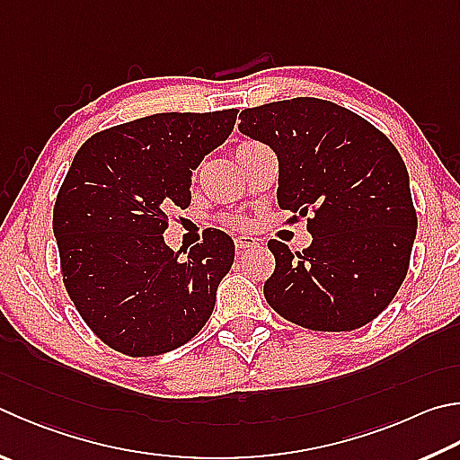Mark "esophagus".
<instances>
[{"instance_id":"obj_1","label":"esophagus","mask_w":460,"mask_h":460,"mask_svg":"<svg viewBox=\"0 0 460 460\" xmlns=\"http://www.w3.org/2000/svg\"><path fill=\"white\" fill-rule=\"evenodd\" d=\"M257 245V239L252 235H239L235 237V247L237 249H245V247H253Z\"/></svg>"}]
</instances>
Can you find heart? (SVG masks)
I'll list each match as a JSON object with an SVG mask.
<instances>
[{"mask_svg": "<svg viewBox=\"0 0 460 460\" xmlns=\"http://www.w3.org/2000/svg\"><path fill=\"white\" fill-rule=\"evenodd\" d=\"M259 146H265V145L257 143V140H245V143H241V145L237 146V158H243L245 155H249V153H252V150H255V148H259ZM231 223H233V225H245L243 219H231Z\"/></svg>", "mask_w": 460, "mask_h": 460, "instance_id": "heart-1", "label": "heart"}]
</instances>
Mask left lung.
Listing matches in <instances>:
<instances>
[{"label": "left lung", "mask_w": 460, "mask_h": 460, "mask_svg": "<svg viewBox=\"0 0 460 460\" xmlns=\"http://www.w3.org/2000/svg\"><path fill=\"white\" fill-rule=\"evenodd\" d=\"M243 135L279 161L278 201L307 219L312 245L291 253L271 239L267 304L317 332L362 328L402 286L416 237L408 171L388 137L320 98H291L239 114Z\"/></svg>", "instance_id": "left-lung-1"}]
</instances>
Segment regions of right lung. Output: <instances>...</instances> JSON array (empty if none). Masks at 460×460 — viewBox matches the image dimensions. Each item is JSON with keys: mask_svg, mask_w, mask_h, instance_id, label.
<instances>
[{"mask_svg": "<svg viewBox=\"0 0 460 460\" xmlns=\"http://www.w3.org/2000/svg\"><path fill=\"white\" fill-rule=\"evenodd\" d=\"M237 108L163 112L92 135L54 205L66 291L106 346L132 358L187 344L213 314L235 257L208 231L187 255L164 245L169 213L190 205V174L225 143Z\"/></svg>", "mask_w": 460, "mask_h": 460, "instance_id": "obj_1", "label": "right lung"}]
</instances>
